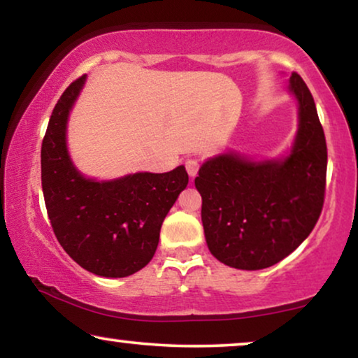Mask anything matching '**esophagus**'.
Segmentation results:
<instances>
[{"instance_id": "obj_1", "label": "esophagus", "mask_w": 358, "mask_h": 358, "mask_svg": "<svg viewBox=\"0 0 358 358\" xmlns=\"http://www.w3.org/2000/svg\"><path fill=\"white\" fill-rule=\"evenodd\" d=\"M199 168H200V163L197 159H187V161H185V169H187L190 178H195V176H197Z\"/></svg>"}]
</instances>
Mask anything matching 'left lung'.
Masks as SVG:
<instances>
[{
  "mask_svg": "<svg viewBox=\"0 0 358 358\" xmlns=\"http://www.w3.org/2000/svg\"><path fill=\"white\" fill-rule=\"evenodd\" d=\"M287 90L298 129L287 155L254 159L224 151L195 178L210 252L224 266L261 271L292 254L315 228L324 202L327 148L315 99L300 75Z\"/></svg>",
  "mask_w": 358,
  "mask_h": 358,
  "instance_id": "obj_1",
  "label": "left lung"
}]
</instances>
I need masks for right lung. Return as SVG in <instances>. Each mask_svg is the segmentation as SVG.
Masks as SVG:
<instances>
[{"instance_id": "add662e5", "label": "right lung", "mask_w": 358, "mask_h": 358, "mask_svg": "<svg viewBox=\"0 0 358 358\" xmlns=\"http://www.w3.org/2000/svg\"><path fill=\"white\" fill-rule=\"evenodd\" d=\"M86 75L66 87L42 141V190L53 233L76 264L99 277L120 278L153 259L159 229L187 187L184 166L169 173H135L97 180L73 163L68 119Z\"/></svg>"}]
</instances>
